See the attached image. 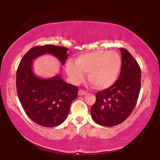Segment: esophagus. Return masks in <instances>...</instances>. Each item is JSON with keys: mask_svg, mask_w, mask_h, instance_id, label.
I'll return each instance as SVG.
<instances>
[{"mask_svg": "<svg viewBox=\"0 0 160 160\" xmlns=\"http://www.w3.org/2000/svg\"><path fill=\"white\" fill-rule=\"evenodd\" d=\"M86 94V91L83 90H80L79 91H78V94L80 96L84 95V94Z\"/></svg>", "mask_w": 160, "mask_h": 160, "instance_id": "obj_1", "label": "esophagus"}]
</instances>
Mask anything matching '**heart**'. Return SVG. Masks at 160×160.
Wrapping results in <instances>:
<instances>
[{
    "label": "heart",
    "mask_w": 160,
    "mask_h": 160,
    "mask_svg": "<svg viewBox=\"0 0 160 160\" xmlns=\"http://www.w3.org/2000/svg\"><path fill=\"white\" fill-rule=\"evenodd\" d=\"M121 68V58L116 51H97L82 54L69 62L66 71L75 83L79 82L88 73V80L94 88L103 90L115 83Z\"/></svg>",
    "instance_id": "obj_1"
}]
</instances>
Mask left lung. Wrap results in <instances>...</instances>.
<instances>
[{
	"mask_svg": "<svg viewBox=\"0 0 160 160\" xmlns=\"http://www.w3.org/2000/svg\"><path fill=\"white\" fill-rule=\"evenodd\" d=\"M122 56L119 77L115 83L96 94L91 107L93 120L101 126L120 124L132 113L136 105L141 85V70L128 50L120 48Z\"/></svg>",
	"mask_w": 160,
	"mask_h": 160,
	"instance_id": "1",
	"label": "left lung"
}]
</instances>
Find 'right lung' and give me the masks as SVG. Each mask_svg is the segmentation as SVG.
<instances>
[{
    "label": "right lung",
    "mask_w": 160,
    "mask_h": 160,
    "mask_svg": "<svg viewBox=\"0 0 160 160\" xmlns=\"http://www.w3.org/2000/svg\"><path fill=\"white\" fill-rule=\"evenodd\" d=\"M68 48L54 45L32 47L21 59L16 72V88L22 106L32 121L44 127L60 125L66 118L78 88L66 83L60 75L48 79L37 77L32 61L46 53L52 54L64 65Z\"/></svg>",
    "instance_id": "1"
}]
</instances>
